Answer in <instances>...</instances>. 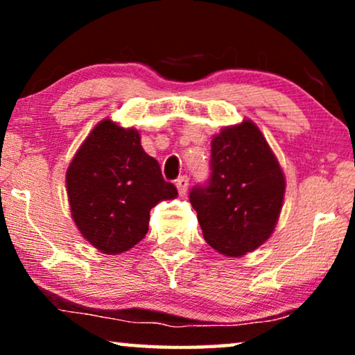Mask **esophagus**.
<instances>
[{
	"label": "esophagus",
	"mask_w": 355,
	"mask_h": 355,
	"mask_svg": "<svg viewBox=\"0 0 355 355\" xmlns=\"http://www.w3.org/2000/svg\"><path fill=\"white\" fill-rule=\"evenodd\" d=\"M176 187H178V191H179V193H181V196H186L187 187H189V178L187 176L178 178L176 179Z\"/></svg>",
	"instance_id": "obj_1"
}]
</instances>
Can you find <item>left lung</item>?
<instances>
[{
	"instance_id": "1",
	"label": "left lung",
	"mask_w": 355,
	"mask_h": 355,
	"mask_svg": "<svg viewBox=\"0 0 355 355\" xmlns=\"http://www.w3.org/2000/svg\"><path fill=\"white\" fill-rule=\"evenodd\" d=\"M210 179L191 191L203 237L227 257H242L270 239L286 181L275 153L252 121L225 128L211 140Z\"/></svg>"
}]
</instances>
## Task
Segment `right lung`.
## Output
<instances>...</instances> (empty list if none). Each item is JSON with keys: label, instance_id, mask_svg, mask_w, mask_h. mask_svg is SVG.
<instances>
[{"label": "right lung", "instance_id": "right-lung-1", "mask_svg": "<svg viewBox=\"0 0 355 355\" xmlns=\"http://www.w3.org/2000/svg\"><path fill=\"white\" fill-rule=\"evenodd\" d=\"M66 187L77 230L106 255L139 244L148 231L150 210L178 196L157 159L145 153L139 130L111 119L96 124L77 150Z\"/></svg>", "mask_w": 355, "mask_h": 355}]
</instances>
